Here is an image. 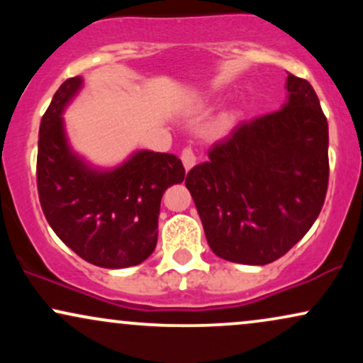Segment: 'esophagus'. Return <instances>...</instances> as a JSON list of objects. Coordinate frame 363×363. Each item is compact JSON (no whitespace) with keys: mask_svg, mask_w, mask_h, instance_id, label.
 Segmentation results:
<instances>
[{"mask_svg":"<svg viewBox=\"0 0 363 363\" xmlns=\"http://www.w3.org/2000/svg\"><path fill=\"white\" fill-rule=\"evenodd\" d=\"M181 158H182V164H184L186 170H189V169L194 167V164H196V153H194L193 148H191V147H184V148H182Z\"/></svg>","mask_w":363,"mask_h":363,"instance_id":"1","label":"esophagus"}]
</instances>
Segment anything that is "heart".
Segmentation results:
<instances>
[{"label":"heart","mask_w":363,"mask_h":363,"mask_svg":"<svg viewBox=\"0 0 363 363\" xmlns=\"http://www.w3.org/2000/svg\"><path fill=\"white\" fill-rule=\"evenodd\" d=\"M230 124H232L230 118L220 119L218 123H216V126L213 128V135H222V133H225L228 128H230Z\"/></svg>","instance_id":"obj_1"}]
</instances>
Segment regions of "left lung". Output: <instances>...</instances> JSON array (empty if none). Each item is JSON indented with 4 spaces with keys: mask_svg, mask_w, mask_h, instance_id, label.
<instances>
[{
    "mask_svg": "<svg viewBox=\"0 0 363 363\" xmlns=\"http://www.w3.org/2000/svg\"><path fill=\"white\" fill-rule=\"evenodd\" d=\"M289 102L240 123L187 172L211 251L268 264L309 232L329 181L328 121L307 80L289 73Z\"/></svg>",
    "mask_w": 363,
    "mask_h": 363,
    "instance_id": "1",
    "label": "left lung"
}]
</instances>
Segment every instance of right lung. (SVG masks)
Listing matches in <instances>:
<instances>
[{"mask_svg":"<svg viewBox=\"0 0 363 363\" xmlns=\"http://www.w3.org/2000/svg\"><path fill=\"white\" fill-rule=\"evenodd\" d=\"M82 86L68 78L44 112L37 152V191L49 225L82 259L101 268H128L155 251L165 189L184 181L181 158L138 152L126 164L99 172L68 148L61 112Z\"/></svg>","mask_w":363,"mask_h":363,"instance_id":"add662e5","label":"right lung"}]
</instances>
